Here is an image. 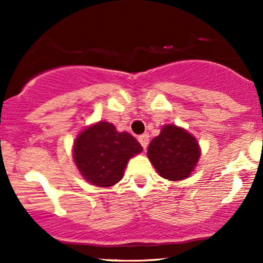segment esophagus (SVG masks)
Returning <instances> with one entry per match:
<instances>
[{"mask_svg":"<svg viewBox=\"0 0 263 263\" xmlns=\"http://www.w3.org/2000/svg\"><path fill=\"white\" fill-rule=\"evenodd\" d=\"M138 142L142 144V147H143V148H147V146H148V142H149V135L143 134V135L138 136Z\"/></svg>","mask_w":263,"mask_h":263,"instance_id":"1","label":"esophagus"}]
</instances>
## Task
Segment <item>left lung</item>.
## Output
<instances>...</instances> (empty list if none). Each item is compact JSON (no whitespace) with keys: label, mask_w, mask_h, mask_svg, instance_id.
Listing matches in <instances>:
<instances>
[{"label":"left lung","mask_w":263,"mask_h":263,"mask_svg":"<svg viewBox=\"0 0 263 263\" xmlns=\"http://www.w3.org/2000/svg\"><path fill=\"white\" fill-rule=\"evenodd\" d=\"M151 163L165 179L183 180L194 171L200 147L193 135L176 125H165L147 149Z\"/></svg>","instance_id":"obj_1"}]
</instances>
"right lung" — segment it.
<instances>
[{
  "mask_svg": "<svg viewBox=\"0 0 263 263\" xmlns=\"http://www.w3.org/2000/svg\"><path fill=\"white\" fill-rule=\"evenodd\" d=\"M142 149L134 136L117 132L112 123L100 121L78 135L73 158L84 179L92 185L107 188L122 179L129 158Z\"/></svg>",
  "mask_w": 263,
  "mask_h": 263,
  "instance_id": "obj_1",
  "label": "right lung"
}]
</instances>
